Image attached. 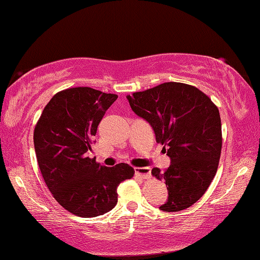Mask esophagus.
Wrapping results in <instances>:
<instances>
[{
	"mask_svg": "<svg viewBox=\"0 0 260 260\" xmlns=\"http://www.w3.org/2000/svg\"><path fill=\"white\" fill-rule=\"evenodd\" d=\"M135 174L140 176L142 180H148L150 177V169L148 167H137L135 168Z\"/></svg>",
	"mask_w": 260,
	"mask_h": 260,
	"instance_id": "1",
	"label": "esophagus"
}]
</instances>
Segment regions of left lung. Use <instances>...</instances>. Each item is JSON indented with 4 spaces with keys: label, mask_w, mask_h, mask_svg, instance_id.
Returning a JSON list of instances; mask_svg holds the SVG:
<instances>
[{
    "label": "left lung",
    "mask_w": 260,
    "mask_h": 260,
    "mask_svg": "<svg viewBox=\"0 0 260 260\" xmlns=\"http://www.w3.org/2000/svg\"><path fill=\"white\" fill-rule=\"evenodd\" d=\"M127 100L132 110L150 123L156 142L165 146L172 160L165 172L152 170L168 189V201L160 209L175 212L191 207L207 191L218 168L222 150L218 108L197 87L175 81L134 92Z\"/></svg>",
    "instance_id": "8db88e82"
}]
</instances>
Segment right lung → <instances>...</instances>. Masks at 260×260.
Listing matches in <instances>:
<instances>
[{
  "instance_id": "1",
  "label": "right lung",
  "mask_w": 260,
  "mask_h": 260,
  "mask_svg": "<svg viewBox=\"0 0 260 260\" xmlns=\"http://www.w3.org/2000/svg\"><path fill=\"white\" fill-rule=\"evenodd\" d=\"M117 98L91 87L67 88L46 104L35 126V150L46 187L61 207L84 218L112 210L118 185L134 175L129 165L105 167L87 156L99 122Z\"/></svg>"
}]
</instances>
